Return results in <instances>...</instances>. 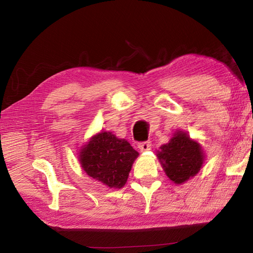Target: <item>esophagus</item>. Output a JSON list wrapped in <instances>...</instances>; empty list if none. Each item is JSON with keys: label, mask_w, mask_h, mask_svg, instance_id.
<instances>
[{"label": "esophagus", "mask_w": 253, "mask_h": 253, "mask_svg": "<svg viewBox=\"0 0 253 253\" xmlns=\"http://www.w3.org/2000/svg\"><path fill=\"white\" fill-rule=\"evenodd\" d=\"M138 148L140 149V152H147L152 148V142H149V140H146V142H140L138 143Z\"/></svg>", "instance_id": "obj_1"}]
</instances>
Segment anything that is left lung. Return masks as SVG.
I'll return each instance as SVG.
<instances>
[{
	"label": "left lung",
	"instance_id": "8db88e82",
	"mask_svg": "<svg viewBox=\"0 0 253 253\" xmlns=\"http://www.w3.org/2000/svg\"><path fill=\"white\" fill-rule=\"evenodd\" d=\"M158 158L170 181L182 184L202 168L204 157L200 145L185 132L177 131L169 144L161 146Z\"/></svg>",
	"mask_w": 253,
	"mask_h": 253
}]
</instances>
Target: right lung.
<instances>
[{"label":"right lung","instance_id":"add662e5","mask_svg":"<svg viewBox=\"0 0 253 253\" xmlns=\"http://www.w3.org/2000/svg\"><path fill=\"white\" fill-rule=\"evenodd\" d=\"M138 156L130 144L111 132H100L80 152V164L89 176L109 187L121 188Z\"/></svg>","mask_w":253,"mask_h":253}]
</instances>
